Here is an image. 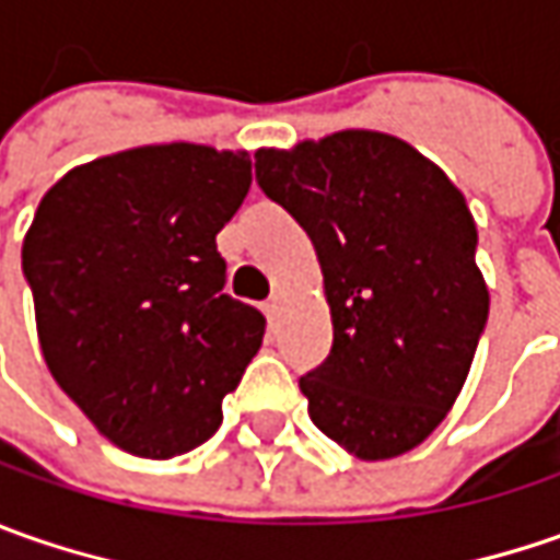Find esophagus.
<instances>
[{"label": "esophagus", "mask_w": 560, "mask_h": 560, "mask_svg": "<svg viewBox=\"0 0 560 560\" xmlns=\"http://www.w3.org/2000/svg\"><path fill=\"white\" fill-rule=\"evenodd\" d=\"M280 305H283V302H280V295H270L268 302H265V314H268L270 320H273V317L280 314Z\"/></svg>", "instance_id": "1"}]
</instances>
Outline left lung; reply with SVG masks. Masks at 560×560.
I'll list each match as a JSON object with an SVG mask.
<instances>
[{
	"label": "left lung",
	"mask_w": 560,
	"mask_h": 560,
	"mask_svg": "<svg viewBox=\"0 0 560 560\" xmlns=\"http://www.w3.org/2000/svg\"><path fill=\"white\" fill-rule=\"evenodd\" d=\"M255 180L324 270L334 349L299 380L314 427L364 462L411 452L455 405L489 317L464 196L374 130L258 149Z\"/></svg>",
	"instance_id": "left-lung-1"
}]
</instances>
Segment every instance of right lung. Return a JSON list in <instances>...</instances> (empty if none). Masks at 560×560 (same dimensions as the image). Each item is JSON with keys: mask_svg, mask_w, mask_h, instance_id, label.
Masks as SVG:
<instances>
[{"mask_svg": "<svg viewBox=\"0 0 560 560\" xmlns=\"http://www.w3.org/2000/svg\"><path fill=\"white\" fill-rule=\"evenodd\" d=\"M248 186V152L142 145L74 167L33 214L21 268L43 358L130 455L211 440L261 349L265 314L226 295L214 243Z\"/></svg>", "mask_w": 560, "mask_h": 560, "instance_id": "1", "label": "right lung"}]
</instances>
